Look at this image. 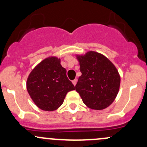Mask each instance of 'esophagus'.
Returning a JSON list of instances; mask_svg holds the SVG:
<instances>
[{"instance_id": "obj_1", "label": "esophagus", "mask_w": 147, "mask_h": 147, "mask_svg": "<svg viewBox=\"0 0 147 147\" xmlns=\"http://www.w3.org/2000/svg\"><path fill=\"white\" fill-rule=\"evenodd\" d=\"M77 82H78V80L77 79H75L74 80H72V84H74V85H76V84H77Z\"/></svg>"}]
</instances>
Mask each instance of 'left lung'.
Listing matches in <instances>:
<instances>
[{
	"mask_svg": "<svg viewBox=\"0 0 147 147\" xmlns=\"http://www.w3.org/2000/svg\"><path fill=\"white\" fill-rule=\"evenodd\" d=\"M82 75L75 90L87 107L102 110L115 101L120 87V75L115 65L94 51L76 55Z\"/></svg>",
	"mask_w": 147,
	"mask_h": 147,
	"instance_id": "1",
	"label": "left lung"
}]
</instances>
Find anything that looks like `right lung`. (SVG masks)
Instances as JSON below:
<instances>
[{"label":"right lung","mask_w":147,"mask_h":147,"mask_svg":"<svg viewBox=\"0 0 147 147\" xmlns=\"http://www.w3.org/2000/svg\"><path fill=\"white\" fill-rule=\"evenodd\" d=\"M66 72L60 64V59L55 56L44 59L31 71L26 87L38 108L48 112L56 110L63 105L67 93L75 90Z\"/></svg>","instance_id":"add662e5"}]
</instances>
